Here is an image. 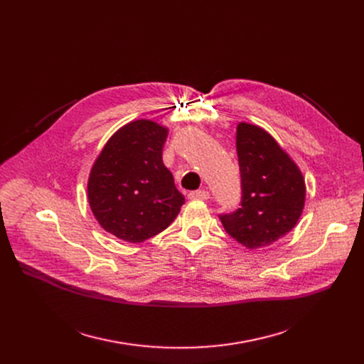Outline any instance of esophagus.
I'll return each instance as SVG.
<instances>
[{"mask_svg": "<svg viewBox=\"0 0 364 364\" xmlns=\"http://www.w3.org/2000/svg\"><path fill=\"white\" fill-rule=\"evenodd\" d=\"M188 196H190V199L206 200V199H209V192L208 190H195V192H192Z\"/></svg>", "mask_w": 364, "mask_h": 364, "instance_id": "34e87169", "label": "esophagus"}]
</instances>
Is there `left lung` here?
Returning a JSON list of instances; mask_svg holds the SVG:
<instances>
[{
  "label": "left lung",
  "instance_id": "1",
  "mask_svg": "<svg viewBox=\"0 0 364 364\" xmlns=\"http://www.w3.org/2000/svg\"><path fill=\"white\" fill-rule=\"evenodd\" d=\"M236 150L242 178L240 208L220 215V220L225 232L247 250L270 246L289 233L302 214V172L258 125H237Z\"/></svg>",
  "mask_w": 364,
  "mask_h": 364
}]
</instances>
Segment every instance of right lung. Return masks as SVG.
Returning a JSON list of instances; mask_svg holds the SVG:
<instances>
[{"mask_svg": "<svg viewBox=\"0 0 364 364\" xmlns=\"http://www.w3.org/2000/svg\"><path fill=\"white\" fill-rule=\"evenodd\" d=\"M168 128L149 119L119 128L88 177L90 208L105 230L129 243L150 239L176 220L184 196L164 165Z\"/></svg>", "mask_w": 364, "mask_h": 364, "instance_id": "add662e5", "label": "right lung"}]
</instances>
